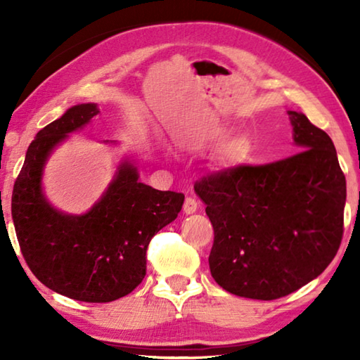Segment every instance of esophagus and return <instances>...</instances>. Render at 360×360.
<instances>
[{"label": "esophagus", "mask_w": 360, "mask_h": 360, "mask_svg": "<svg viewBox=\"0 0 360 360\" xmlns=\"http://www.w3.org/2000/svg\"><path fill=\"white\" fill-rule=\"evenodd\" d=\"M197 208H198V203H197V200H195L193 197H187L186 198V202H184V212L186 214H193L195 211H197Z\"/></svg>", "instance_id": "1"}]
</instances>
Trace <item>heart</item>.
Listing matches in <instances>:
<instances>
[{
  "label": "heart",
  "instance_id": "obj_1",
  "mask_svg": "<svg viewBox=\"0 0 360 360\" xmlns=\"http://www.w3.org/2000/svg\"><path fill=\"white\" fill-rule=\"evenodd\" d=\"M222 136H227V131L222 133ZM252 152V144L251 139H249L246 135H235L230 139L229 148H227V154L233 162H246L249 157H251Z\"/></svg>",
  "mask_w": 360,
  "mask_h": 360
}]
</instances>
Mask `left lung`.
<instances>
[{
	"instance_id": "8db88e82",
	"label": "left lung",
	"mask_w": 360,
	"mask_h": 360,
	"mask_svg": "<svg viewBox=\"0 0 360 360\" xmlns=\"http://www.w3.org/2000/svg\"><path fill=\"white\" fill-rule=\"evenodd\" d=\"M298 154L195 182L214 229L210 270L230 294L275 300L318 278L343 236L346 179L330 136L288 111Z\"/></svg>"
}]
</instances>
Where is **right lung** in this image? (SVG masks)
Instances as JSON below:
<instances>
[{
  "instance_id": "1",
  "label": "right lung",
  "mask_w": 360,
  "mask_h": 360,
  "mask_svg": "<svg viewBox=\"0 0 360 360\" xmlns=\"http://www.w3.org/2000/svg\"><path fill=\"white\" fill-rule=\"evenodd\" d=\"M98 112L96 103H82L39 130L12 192V221L30 270L57 294L90 303L117 300L143 281L152 236L178 217L184 203L182 193L139 181L135 155L120 158L89 211L71 214L51 203L42 186L49 158Z\"/></svg>"
}]
</instances>
